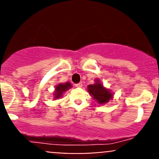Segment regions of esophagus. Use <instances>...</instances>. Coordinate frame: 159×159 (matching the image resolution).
Returning <instances> with one entry per match:
<instances>
[{
    "mask_svg": "<svg viewBox=\"0 0 159 159\" xmlns=\"http://www.w3.org/2000/svg\"><path fill=\"white\" fill-rule=\"evenodd\" d=\"M75 86L78 88H81L83 86V84H82V82H79V83H78V84H75Z\"/></svg>",
    "mask_w": 159,
    "mask_h": 159,
    "instance_id": "obj_1",
    "label": "esophagus"
}]
</instances>
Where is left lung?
Returning a JSON list of instances; mask_svg holds the SVG:
<instances>
[{"instance_id":"8db88e82","label":"left lung","mask_w":159,"mask_h":159,"mask_svg":"<svg viewBox=\"0 0 159 159\" xmlns=\"http://www.w3.org/2000/svg\"><path fill=\"white\" fill-rule=\"evenodd\" d=\"M90 94L94 97L99 104H105L112 98V94L108 89H105L102 84L97 80L95 84H91L88 87Z\"/></svg>"}]
</instances>
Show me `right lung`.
Returning a JSON list of instances; mask_svg holds the SVG:
<instances>
[{"label":"right lung","instance_id":"add662e5","mask_svg":"<svg viewBox=\"0 0 159 159\" xmlns=\"http://www.w3.org/2000/svg\"><path fill=\"white\" fill-rule=\"evenodd\" d=\"M71 88V85L69 82H66L65 84H60L57 86H56L55 92H54V95H55V98H58L61 97L62 93L66 91L67 90Z\"/></svg>","mask_w":159,"mask_h":159}]
</instances>
